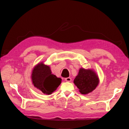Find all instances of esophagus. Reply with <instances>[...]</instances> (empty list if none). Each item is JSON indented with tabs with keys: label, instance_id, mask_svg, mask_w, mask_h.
<instances>
[{
	"label": "esophagus",
	"instance_id": "1",
	"mask_svg": "<svg viewBox=\"0 0 129 129\" xmlns=\"http://www.w3.org/2000/svg\"><path fill=\"white\" fill-rule=\"evenodd\" d=\"M64 80L66 82H70L72 81V79H71V77H67V78H66V79H64Z\"/></svg>",
	"mask_w": 129,
	"mask_h": 129
}]
</instances>
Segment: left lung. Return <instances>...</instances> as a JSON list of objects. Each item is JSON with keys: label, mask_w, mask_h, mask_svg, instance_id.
<instances>
[{"label": "left lung", "mask_w": 129, "mask_h": 129, "mask_svg": "<svg viewBox=\"0 0 129 129\" xmlns=\"http://www.w3.org/2000/svg\"><path fill=\"white\" fill-rule=\"evenodd\" d=\"M99 77L95 71L91 69L81 68L78 75L74 80V83L79 88L82 94L86 95L92 92L99 85Z\"/></svg>", "instance_id": "left-lung-1"}]
</instances>
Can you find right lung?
<instances>
[{
  "instance_id": "1",
  "label": "right lung",
  "mask_w": 129,
  "mask_h": 129,
  "mask_svg": "<svg viewBox=\"0 0 129 129\" xmlns=\"http://www.w3.org/2000/svg\"><path fill=\"white\" fill-rule=\"evenodd\" d=\"M32 82L38 90L46 95L55 91L61 83L62 79L52 74L50 67L43 62L34 66L31 74Z\"/></svg>"
}]
</instances>
